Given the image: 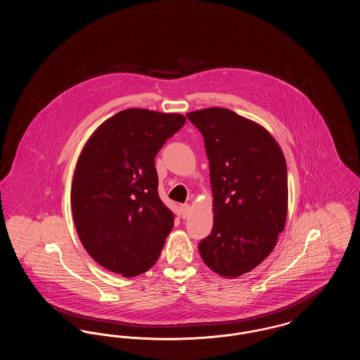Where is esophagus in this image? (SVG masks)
I'll use <instances>...</instances> for the list:
<instances>
[{
	"label": "esophagus",
	"mask_w": 360,
	"mask_h": 360,
	"mask_svg": "<svg viewBox=\"0 0 360 360\" xmlns=\"http://www.w3.org/2000/svg\"><path fill=\"white\" fill-rule=\"evenodd\" d=\"M179 209H181L182 219H188V216H190V205L188 204H182V205L179 206Z\"/></svg>",
	"instance_id": "1"
}]
</instances>
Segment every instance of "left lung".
I'll list each match as a JSON object with an SVG mask.
<instances>
[{
  "mask_svg": "<svg viewBox=\"0 0 360 360\" xmlns=\"http://www.w3.org/2000/svg\"><path fill=\"white\" fill-rule=\"evenodd\" d=\"M204 136L214 221L198 250L221 276L255 269L274 250L288 214V167L271 136L257 122L224 108L188 113Z\"/></svg>",
  "mask_w": 360,
  "mask_h": 360,
  "instance_id": "1",
  "label": "left lung"
}]
</instances>
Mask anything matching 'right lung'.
I'll use <instances>...</instances> for the list:
<instances>
[{"label": "right lung", "instance_id": "right-lung-1", "mask_svg": "<svg viewBox=\"0 0 360 360\" xmlns=\"http://www.w3.org/2000/svg\"><path fill=\"white\" fill-rule=\"evenodd\" d=\"M186 119L132 108L103 122L78 158L71 209L87 254L131 278L150 270L175 214L158 193L155 156Z\"/></svg>", "mask_w": 360, "mask_h": 360}]
</instances>
